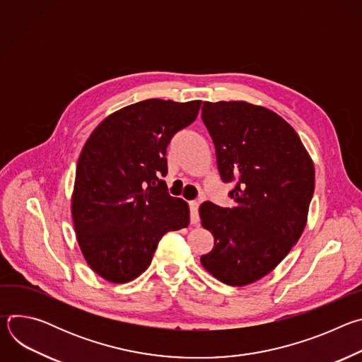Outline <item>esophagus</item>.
Returning <instances> with one entry per match:
<instances>
[{"mask_svg": "<svg viewBox=\"0 0 362 362\" xmlns=\"http://www.w3.org/2000/svg\"><path fill=\"white\" fill-rule=\"evenodd\" d=\"M199 200H192L189 203V208H190V223L192 225H197L199 223Z\"/></svg>", "mask_w": 362, "mask_h": 362, "instance_id": "1", "label": "esophagus"}]
</instances>
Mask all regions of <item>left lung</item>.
<instances>
[{
	"mask_svg": "<svg viewBox=\"0 0 362 362\" xmlns=\"http://www.w3.org/2000/svg\"><path fill=\"white\" fill-rule=\"evenodd\" d=\"M202 120L223 182H236L232 208L200 204L214 249L200 257L221 282L243 286L268 275L300 238L315 169L299 136L272 110L246 101H204Z\"/></svg>",
	"mask_w": 362,
	"mask_h": 362,
	"instance_id": "1",
	"label": "left lung"
}]
</instances>
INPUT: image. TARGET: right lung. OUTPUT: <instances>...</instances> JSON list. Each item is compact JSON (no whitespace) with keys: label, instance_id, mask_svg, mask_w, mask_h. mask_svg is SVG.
I'll list each match as a JSON object with an SVG mask.
<instances>
[{"label":"right lung","instance_id":"right-lung-1","mask_svg":"<svg viewBox=\"0 0 362 362\" xmlns=\"http://www.w3.org/2000/svg\"><path fill=\"white\" fill-rule=\"evenodd\" d=\"M202 101L148 98L103 120L77 162L71 215L88 267L126 284L150 265L162 236L189 225V206L166 183V148L192 124Z\"/></svg>","mask_w":362,"mask_h":362}]
</instances>
